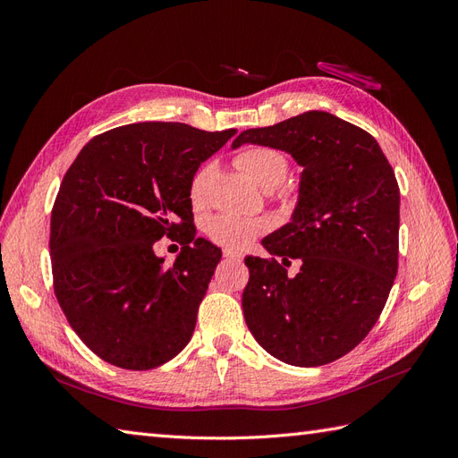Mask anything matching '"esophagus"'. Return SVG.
<instances>
[{"label": "esophagus", "instance_id": "obj_1", "mask_svg": "<svg viewBox=\"0 0 458 458\" xmlns=\"http://www.w3.org/2000/svg\"><path fill=\"white\" fill-rule=\"evenodd\" d=\"M224 258L229 259V261H242V254L231 250V248H225V250H224Z\"/></svg>", "mask_w": 458, "mask_h": 458}]
</instances>
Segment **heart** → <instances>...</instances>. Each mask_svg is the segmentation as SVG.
Returning <instances> with one entry per match:
<instances>
[{"instance_id": "1", "label": "heart", "mask_w": 458, "mask_h": 458, "mask_svg": "<svg viewBox=\"0 0 458 458\" xmlns=\"http://www.w3.org/2000/svg\"><path fill=\"white\" fill-rule=\"evenodd\" d=\"M237 164L250 175L254 182L266 191L279 187L288 174V158L279 148L258 145L242 150L237 157ZM214 175V165H204L191 182V202L202 206L206 200L208 185ZM267 229V221L256 217H241L221 214L208 221V234L217 242L229 248H246L258 234Z\"/></svg>"}]
</instances>
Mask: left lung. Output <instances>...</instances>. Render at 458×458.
I'll return each mask as SVG.
<instances>
[{
  "instance_id": "1",
  "label": "left lung",
  "mask_w": 458,
  "mask_h": 458,
  "mask_svg": "<svg viewBox=\"0 0 458 458\" xmlns=\"http://www.w3.org/2000/svg\"><path fill=\"white\" fill-rule=\"evenodd\" d=\"M244 143L284 150L303 168L293 217L261 241L283 263L244 258L246 325L283 363L336 361L378 321L397 275L395 174L370 133L323 110L246 130L233 148ZM290 257L301 259L294 277Z\"/></svg>"
}]
</instances>
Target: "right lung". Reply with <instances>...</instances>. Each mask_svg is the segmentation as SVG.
Masks as SVG:
<instances>
[{"label":"right lung","instance_id":"1","mask_svg":"<svg viewBox=\"0 0 458 458\" xmlns=\"http://www.w3.org/2000/svg\"><path fill=\"white\" fill-rule=\"evenodd\" d=\"M234 130L140 122L105 131L80 150L51 212L55 294L80 340L103 361L148 370L189 344L221 259L195 237L191 182ZM162 236L182 254H154Z\"/></svg>","mask_w":458,"mask_h":458}]
</instances>
